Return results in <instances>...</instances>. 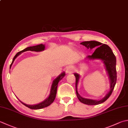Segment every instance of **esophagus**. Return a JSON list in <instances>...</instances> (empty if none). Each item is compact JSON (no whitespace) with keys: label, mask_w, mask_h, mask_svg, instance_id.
Returning a JSON list of instances; mask_svg holds the SVG:
<instances>
[{"label":"esophagus","mask_w":128,"mask_h":128,"mask_svg":"<svg viewBox=\"0 0 128 128\" xmlns=\"http://www.w3.org/2000/svg\"><path fill=\"white\" fill-rule=\"evenodd\" d=\"M74 71V68L72 66H68L66 68V72L67 73H72Z\"/></svg>","instance_id":"1"}]
</instances>
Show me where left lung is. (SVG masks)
I'll return each instance as SVG.
<instances>
[{
	"label": "left lung",
	"instance_id": "8db88e82",
	"mask_svg": "<svg viewBox=\"0 0 128 128\" xmlns=\"http://www.w3.org/2000/svg\"><path fill=\"white\" fill-rule=\"evenodd\" d=\"M82 46H84L88 49H95V51L91 56H88L86 57V59L89 60L100 59L103 62L106 66V71L108 74V76L110 82V90L108 94L103 98L99 100H92L90 99H86L82 97L79 94L77 90V86L78 84L79 79L80 78L79 74L74 73L76 76V96L79 100L82 103L89 105V106H95L101 104L102 102L106 101L111 96L112 91H113L114 86H116V57L111 49L108 45L102 44L99 42L96 41H86L80 43Z\"/></svg>",
	"mask_w": 128,
	"mask_h": 128
}]
</instances>
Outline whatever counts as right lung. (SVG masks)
<instances>
[{
    "label": "right lung",
    "instance_id": "obj_1",
    "mask_svg": "<svg viewBox=\"0 0 128 128\" xmlns=\"http://www.w3.org/2000/svg\"><path fill=\"white\" fill-rule=\"evenodd\" d=\"M44 49H45V45L41 44L39 45H37V46H36L28 47L18 52V53H16V56H14L13 59H12V64H10V67L12 66V64L13 63L14 60L16 59V58L18 56H19L22 52H26V51H29V50L32 51V52H41V51L44 50ZM65 75H66V74H65L64 72H62V73L60 75H59V76H58L56 79L54 80V81L52 82V85L50 92L49 96L48 98H47L44 101L40 102V103H39L36 105H27L23 103V102H21L22 104H24L25 106H26V107L29 108L31 109H42V108H44L48 106L52 103V102H54L55 98H56L58 84L59 82L65 76Z\"/></svg>",
    "mask_w": 128,
    "mask_h": 128
}]
</instances>
